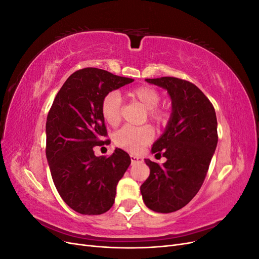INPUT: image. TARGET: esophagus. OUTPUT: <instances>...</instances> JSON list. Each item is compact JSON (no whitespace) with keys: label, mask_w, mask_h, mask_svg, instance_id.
Listing matches in <instances>:
<instances>
[{"label":"esophagus","mask_w":259,"mask_h":259,"mask_svg":"<svg viewBox=\"0 0 259 259\" xmlns=\"http://www.w3.org/2000/svg\"><path fill=\"white\" fill-rule=\"evenodd\" d=\"M131 161H132V164H134L136 162H142L143 159L140 158V156H136V155L131 154Z\"/></svg>","instance_id":"esophagus-1"}]
</instances>
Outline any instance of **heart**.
<instances>
[{"label": "heart", "mask_w": 259, "mask_h": 259, "mask_svg": "<svg viewBox=\"0 0 259 259\" xmlns=\"http://www.w3.org/2000/svg\"><path fill=\"white\" fill-rule=\"evenodd\" d=\"M130 97L146 109V116L149 120L159 125L166 124L169 113L166 109L158 108L161 100L160 93L150 86H139L130 93ZM101 115L109 124L115 126L121 121V97L117 93L111 92L107 94L101 101ZM154 131L149 125L134 127L124 126L117 131L113 140L114 144L131 153H139L143 149L152 142Z\"/></svg>", "instance_id": "b5f03b06"}]
</instances>
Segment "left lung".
Returning a JSON list of instances; mask_svg holds the SVG:
<instances>
[{"instance_id": "1", "label": "left lung", "mask_w": 259, "mask_h": 259, "mask_svg": "<svg viewBox=\"0 0 259 259\" xmlns=\"http://www.w3.org/2000/svg\"><path fill=\"white\" fill-rule=\"evenodd\" d=\"M166 90L171 114L152 153L163 154V165L146 159L150 175L140 186L148 208L171 213L187 205L204 182L218 142L215 109L208 98L189 81L173 76L146 79Z\"/></svg>"}]
</instances>
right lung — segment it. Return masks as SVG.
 <instances>
[{"label": "right lung", "instance_id": "right-lung-1", "mask_svg": "<svg viewBox=\"0 0 259 259\" xmlns=\"http://www.w3.org/2000/svg\"><path fill=\"white\" fill-rule=\"evenodd\" d=\"M133 79L106 70L84 68L70 75L54 99L46 121V159L55 187L68 206L83 215L111 208L116 185L131 164L116 148L110 156H96L94 147L107 145L101 101Z\"/></svg>", "mask_w": 259, "mask_h": 259}]
</instances>
